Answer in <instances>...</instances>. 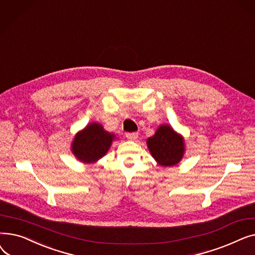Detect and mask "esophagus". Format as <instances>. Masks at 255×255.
<instances>
[{"mask_svg":"<svg viewBox=\"0 0 255 255\" xmlns=\"http://www.w3.org/2000/svg\"><path fill=\"white\" fill-rule=\"evenodd\" d=\"M126 137H127L129 140H136L137 137H138V133H137V132H130V133H127Z\"/></svg>","mask_w":255,"mask_h":255,"instance_id":"obj_1","label":"esophagus"}]
</instances>
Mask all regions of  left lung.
Here are the masks:
<instances>
[{
  "label": "left lung",
  "mask_w": 255,
  "mask_h": 255,
  "mask_svg": "<svg viewBox=\"0 0 255 255\" xmlns=\"http://www.w3.org/2000/svg\"><path fill=\"white\" fill-rule=\"evenodd\" d=\"M146 145L159 165L178 164L185 152L184 138L169 125H160L152 137L146 139Z\"/></svg>",
  "instance_id": "obj_1"
}]
</instances>
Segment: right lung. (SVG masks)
Segmentation results:
<instances>
[{"label":"right lung","instance_id":"add662e5","mask_svg":"<svg viewBox=\"0 0 255 255\" xmlns=\"http://www.w3.org/2000/svg\"><path fill=\"white\" fill-rule=\"evenodd\" d=\"M116 135L99 123H91L76 133L71 144L74 156L84 163H94L110 150Z\"/></svg>","mask_w":255,"mask_h":255}]
</instances>
